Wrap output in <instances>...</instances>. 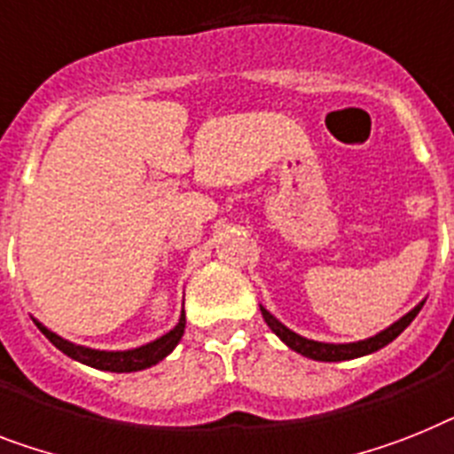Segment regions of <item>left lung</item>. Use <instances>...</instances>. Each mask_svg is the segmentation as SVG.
<instances>
[{
  "mask_svg": "<svg viewBox=\"0 0 454 454\" xmlns=\"http://www.w3.org/2000/svg\"><path fill=\"white\" fill-rule=\"evenodd\" d=\"M422 303L425 301L418 303L415 309L408 310L406 316L399 317L396 322H392L387 329L378 332L376 336H369V339L364 340H355V343H325V340L306 339V336L297 334V332H292L290 327H286V325H283L276 316H271L262 303H260V310H262V317H264V322L271 327L273 334L278 336L287 348H292L294 353L303 355V357H309V359H316V362H343V359L364 357V355L376 353V350L385 348L387 343H392V340L402 334L403 329L415 320V316L420 313Z\"/></svg>",
  "mask_w": 454,
  "mask_h": 454,
  "instance_id": "left-lung-1",
  "label": "left lung"
}]
</instances>
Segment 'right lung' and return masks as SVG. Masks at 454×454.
Listing matches in <instances>:
<instances>
[{
  "instance_id": "add662e5",
  "label": "right lung",
  "mask_w": 454,
  "mask_h": 454,
  "mask_svg": "<svg viewBox=\"0 0 454 454\" xmlns=\"http://www.w3.org/2000/svg\"><path fill=\"white\" fill-rule=\"evenodd\" d=\"M34 322H36V327L43 332V336L51 340L52 346L62 350L67 357L76 359L81 364L92 366V369L114 371V373H129V371H144L148 366H155L157 362H162L178 346V340L183 339V332H185V310H181V317H178L174 329H168L167 334H162L160 339L151 340L145 346L132 348V350H95V348L78 346V343H71V340L62 339L59 334L43 327L39 320Z\"/></svg>"
}]
</instances>
